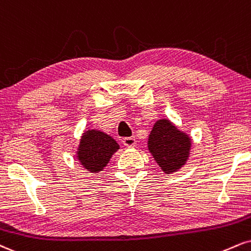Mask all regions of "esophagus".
<instances>
[{"label":"esophagus","mask_w":251,"mask_h":251,"mask_svg":"<svg viewBox=\"0 0 251 251\" xmlns=\"http://www.w3.org/2000/svg\"><path fill=\"white\" fill-rule=\"evenodd\" d=\"M123 144L125 145L126 147H134L137 145V140L133 137H129V138H124L123 139Z\"/></svg>","instance_id":"1"}]
</instances>
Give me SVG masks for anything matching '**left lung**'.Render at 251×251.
<instances>
[{
  "instance_id": "left-lung-1",
  "label": "left lung",
  "mask_w": 251,
  "mask_h": 251,
  "mask_svg": "<svg viewBox=\"0 0 251 251\" xmlns=\"http://www.w3.org/2000/svg\"><path fill=\"white\" fill-rule=\"evenodd\" d=\"M149 151L166 174L179 171L191 154L192 139L171 120L155 122L149 138Z\"/></svg>"
}]
</instances>
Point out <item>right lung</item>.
<instances>
[{
  "label": "right lung",
  "instance_id": "1",
  "mask_svg": "<svg viewBox=\"0 0 251 251\" xmlns=\"http://www.w3.org/2000/svg\"><path fill=\"white\" fill-rule=\"evenodd\" d=\"M118 150L119 145L111 135L98 129H87L81 135L76 155L90 173H99Z\"/></svg>",
  "mask_w": 251,
  "mask_h": 251
}]
</instances>
